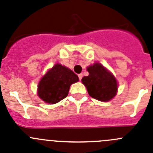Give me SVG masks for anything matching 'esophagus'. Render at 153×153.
<instances>
[{
	"instance_id": "esophagus-1",
	"label": "esophagus",
	"mask_w": 153,
	"mask_h": 153,
	"mask_svg": "<svg viewBox=\"0 0 153 153\" xmlns=\"http://www.w3.org/2000/svg\"><path fill=\"white\" fill-rule=\"evenodd\" d=\"M78 76H79V80H81V79H82V78H83V74H79V75H78Z\"/></svg>"
}]
</instances>
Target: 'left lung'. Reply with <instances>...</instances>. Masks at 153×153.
<instances>
[{
  "label": "left lung",
  "mask_w": 153,
  "mask_h": 153,
  "mask_svg": "<svg viewBox=\"0 0 153 153\" xmlns=\"http://www.w3.org/2000/svg\"><path fill=\"white\" fill-rule=\"evenodd\" d=\"M89 76L82 78V83L89 95L102 102H108L117 95V81L111 72L99 63L87 67Z\"/></svg>",
  "instance_id": "1"
}]
</instances>
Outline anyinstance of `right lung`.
<instances>
[{
	"mask_svg": "<svg viewBox=\"0 0 153 153\" xmlns=\"http://www.w3.org/2000/svg\"><path fill=\"white\" fill-rule=\"evenodd\" d=\"M78 81L77 75L70 69L56 63L40 80L37 95L47 103L55 104L66 98L71 84Z\"/></svg>",
	"mask_w": 153,
	"mask_h": 153,
	"instance_id": "add662e5",
	"label": "right lung"
}]
</instances>
